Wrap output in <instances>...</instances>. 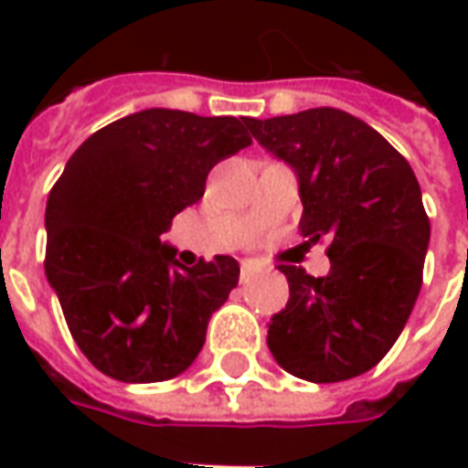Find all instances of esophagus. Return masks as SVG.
<instances>
[{
	"label": "esophagus",
	"instance_id": "1",
	"mask_svg": "<svg viewBox=\"0 0 468 468\" xmlns=\"http://www.w3.org/2000/svg\"><path fill=\"white\" fill-rule=\"evenodd\" d=\"M243 281H248V278H253L255 273H261L263 268H261V263H255V261H243Z\"/></svg>",
	"mask_w": 468,
	"mask_h": 468
}]
</instances>
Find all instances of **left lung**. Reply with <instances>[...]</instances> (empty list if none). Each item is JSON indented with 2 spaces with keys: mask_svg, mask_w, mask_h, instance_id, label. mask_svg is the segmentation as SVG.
Returning <instances> with one entry per match:
<instances>
[{
  "mask_svg": "<svg viewBox=\"0 0 468 468\" xmlns=\"http://www.w3.org/2000/svg\"><path fill=\"white\" fill-rule=\"evenodd\" d=\"M248 130L298 177L308 243L331 240L324 278L281 265L291 298L268 348L303 381L361 376L391 351L421 291L431 225L419 180L386 137L335 107L250 117Z\"/></svg>",
  "mask_w": 468,
  "mask_h": 468,
  "instance_id": "left-lung-1",
  "label": "left lung"
}]
</instances>
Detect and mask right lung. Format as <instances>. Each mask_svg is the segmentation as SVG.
<instances>
[{
    "instance_id": "1",
    "label": "right lung",
    "mask_w": 468,
    "mask_h": 468,
    "mask_svg": "<svg viewBox=\"0 0 468 468\" xmlns=\"http://www.w3.org/2000/svg\"><path fill=\"white\" fill-rule=\"evenodd\" d=\"M250 117L153 107L110 122L67 160L47 197L45 273L97 371L154 383L190 368L240 265L183 268L160 240L205 193L215 165L253 143Z\"/></svg>"
}]
</instances>
